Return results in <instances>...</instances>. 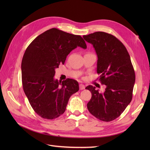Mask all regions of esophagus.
<instances>
[{
    "label": "esophagus",
    "instance_id": "34e87169",
    "mask_svg": "<svg viewBox=\"0 0 150 150\" xmlns=\"http://www.w3.org/2000/svg\"><path fill=\"white\" fill-rule=\"evenodd\" d=\"M79 89L81 90H83V89H85V86L83 84H79Z\"/></svg>",
    "mask_w": 150,
    "mask_h": 150
}]
</instances>
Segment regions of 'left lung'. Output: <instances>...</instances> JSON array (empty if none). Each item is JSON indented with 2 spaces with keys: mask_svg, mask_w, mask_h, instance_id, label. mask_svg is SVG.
Segmentation results:
<instances>
[{
  "mask_svg": "<svg viewBox=\"0 0 150 150\" xmlns=\"http://www.w3.org/2000/svg\"><path fill=\"white\" fill-rule=\"evenodd\" d=\"M91 44L98 56L97 73L106 86L101 93L94 86L86 88L92 97L87 104L89 111L96 118L109 122L119 117L131 101L135 73L125 46L114 35L96 32L83 35Z\"/></svg>",
  "mask_w": 150,
  "mask_h": 150,
  "instance_id": "8db88e82",
  "label": "left lung"
}]
</instances>
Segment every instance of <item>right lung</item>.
Segmentation results:
<instances>
[{"label": "right lung", "mask_w": 150, "mask_h": 150, "mask_svg": "<svg viewBox=\"0 0 150 150\" xmlns=\"http://www.w3.org/2000/svg\"><path fill=\"white\" fill-rule=\"evenodd\" d=\"M77 47L87 48L81 36L52 28L38 35L25 50L21 64L22 86L32 108L44 119L62 115L71 95L79 91L74 79L61 83L54 78L55 69Z\"/></svg>", "instance_id": "add662e5"}]
</instances>
